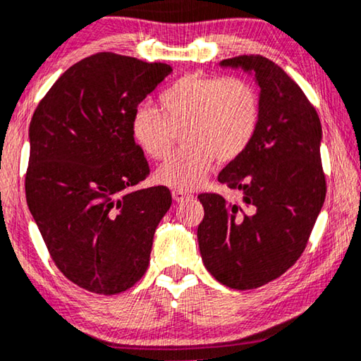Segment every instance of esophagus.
Masks as SVG:
<instances>
[{
    "instance_id": "1",
    "label": "esophagus",
    "mask_w": 361,
    "mask_h": 361,
    "mask_svg": "<svg viewBox=\"0 0 361 361\" xmlns=\"http://www.w3.org/2000/svg\"><path fill=\"white\" fill-rule=\"evenodd\" d=\"M171 196H173V199H175L176 202H181V201H185V199L190 197L191 195H190V192L183 191V190H173V192H171Z\"/></svg>"
}]
</instances>
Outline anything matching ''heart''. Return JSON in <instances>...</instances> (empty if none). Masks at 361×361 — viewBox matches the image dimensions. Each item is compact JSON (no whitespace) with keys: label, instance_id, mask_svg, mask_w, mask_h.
Here are the masks:
<instances>
[{"label":"heart","instance_id":"heart-1","mask_svg":"<svg viewBox=\"0 0 361 361\" xmlns=\"http://www.w3.org/2000/svg\"><path fill=\"white\" fill-rule=\"evenodd\" d=\"M164 115L144 105L134 113V141L147 157L165 160L183 134V150L155 171L160 185L192 190L214 160L233 162L255 139L261 121L259 89L245 78L186 74L160 95Z\"/></svg>","mask_w":361,"mask_h":361}]
</instances>
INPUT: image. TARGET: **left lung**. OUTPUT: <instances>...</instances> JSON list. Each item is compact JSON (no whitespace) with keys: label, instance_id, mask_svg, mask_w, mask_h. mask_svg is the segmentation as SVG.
Returning a JSON list of instances; mask_svg holds the SVG:
<instances>
[{"label":"left lung","instance_id":"1","mask_svg":"<svg viewBox=\"0 0 361 361\" xmlns=\"http://www.w3.org/2000/svg\"><path fill=\"white\" fill-rule=\"evenodd\" d=\"M220 66L255 74L262 111L250 147L219 173L220 183L243 192V202L199 195L197 241L204 266L220 283L250 290L281 277L306 248L326 199L322 129L300 85L274 61L243 55Z\"/></svg>","mask_w":361,"mask_h":361}]
</instances>
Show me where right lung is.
Here are the masks:
<instances>
[{"label":"right lung","mask_w":361,"mask_h":361,"mask_svg":"<svg viewBox=\"0 0 361 361\" xmlns=\"http://www.w3.org/2000/svg\"><path fill=\"white\" fill-rule=\"evenodd\" d=\"M173 71L170 64L97 53L51 85L29 126L25 199L63 276L115 295L147 271L170 190H133L149 164L133 137L137 105Z\"/></svg>","instance_id":"right-lung-1"}]
</instances>
